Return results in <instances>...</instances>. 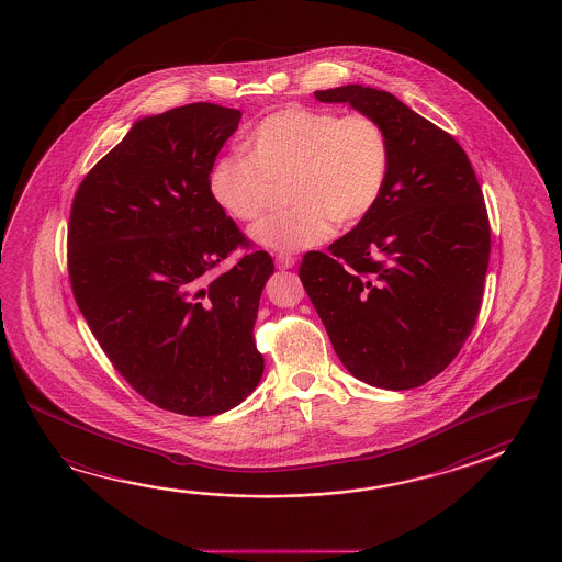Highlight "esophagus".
<instances>
[{
	"instance_id": "esophagus-1",
	"label": "esophagus",
	"mask_w": 562,
	"mask_h": 562,
	"mask_svg": "<svg viewBox=\"0 0 562 562\" xmlns=\"http://www.w3.org/2000/svg\"><path fill=\"white\" fill-rule=\"evenodd\" d=\"M276 265L279 269H291L295 265V257L293 255H285V252H279L276 257Z\"/></svg>"
}]
</instances>
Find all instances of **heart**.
<instances>
[{"mask_svg":"<svg viewBox=\"0 0 562 562\" xmlns=\"http://www.w3.org/2000/svg\"><path fill=\"white\" fill-rule=\"evenodd\" d=\"M245 153L216 160L209 175L215 203L240 223L265 215L276 184L285 182L283 213L267 216L252 239L271 251L322 245L339 228L358 227L380 203L390 179L392 148L368 114L339 116L323 108L286 106L252 128Z\"/></svg>","mask_w":562,"mask_h":562,"instance_id":"obj_1","label":"heart"}]
</instances>
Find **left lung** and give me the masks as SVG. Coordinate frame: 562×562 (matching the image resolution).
Masks as SVG:
<instances>
[{"mask_svg":"<svg viewBox=\"0 0 562 562\" xmlns=\"http://www.w3.org/2000/svg\"><path fill=\"white\" fill-rule=\"evenodd\" d=\"M378 120L392 165L363 223L299 265L337 358L361 382L412 390L442 373L476 325L490 261L482 189L454 136L368 86L317 90Z\"/></svg>","mask_w":562,"mask_h":562,"instance_id":"1","label":"left lung"}]
</instances>
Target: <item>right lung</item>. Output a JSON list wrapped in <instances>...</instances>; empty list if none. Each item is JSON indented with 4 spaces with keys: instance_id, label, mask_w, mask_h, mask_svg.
I'll use <instances>...</instances> for the list:
<instances>
[{
    "instance_id": "add662e5",
    "label": "right lung",
    "mask_w": 562,
    "mask_h": 562,
    "mask_svg": "<svg viewBox=\"0 0 562 562\" xmlns=\"http://www.w3.org/2000/svg\"><path fill=\"white\" fill-rule=\"evenodd\" d=\"M243 114L194 102L138 120L80 182L68 225V276L95 341L150 404L216 416L251 394L265 359L259 299L276 265L209 191Z\"/></svg>"
}]
</instances>
